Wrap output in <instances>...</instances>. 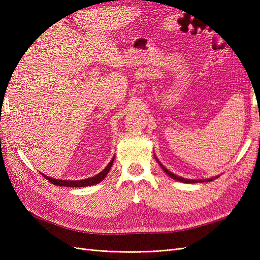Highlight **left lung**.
I'll return each mask as SVG.
<instances>
[{
	"label": "left lung",
	"instance_id": "left-lung-1",
	"mask_svg": "<svg viewBox=\"0 0 260 260\" xmlns=\"http://www.w3.org/2000/svg\"><path fill=\"white\" fill-rule=\"evenodd\" d=\"M155 159L157 161V163L159 164V167L162 168V170L164 171L165 173H167L170 178H172V179H174V180H176V181H180V182H183V183H200V182H210V181H213L214 179H217V178H219V175H217V176H213V178H210V179H202V180H193V179H184V178H182V176H178V175H175L174 173H172L171 172V171H169L167 168L164 167V165L158 161L157 159V157H155Z\"/></svg>",
	"mask_w": 260,
	"mask_h": 260
}]
</instances>
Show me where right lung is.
Masks as SVG:
<instances>
[{"instance_id": "1", "label": "right lung", "mask_w": 260, "mask_h": 260, "mask_svg": "<svg viewBox=\"0 0 260 260\" xmlns=\"http://www.w3.org/2000/svg\"><path fill=\"white\" fill-rule=\"evenodd\" d=\"M114 159L115 156L112 158V161L108 163V165L106 168H105L102 172H99L98 174L91 176L89 179H85V180H77V181H69V180H58V179H53L50 178V176H47L46 174L41 173V175L45 176V178L50 181L52 184L54 185H59V186H70V187H84V186H90V185H95L99 182H102L105 178H106V175L108 174L109 170L112 169L113 167V163H114Z\"/></svg>"}]
</instances>
